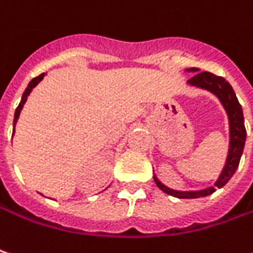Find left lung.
<instances>
[{"instance_id": "obj_1", "label": "left lung", "mask_w": 253, "mask_h": 253, "mask_svg": "<svg viewBox=\"0 0 253 253\" xmlns=\"http://www.w3.org/2000/svg\"><path fill=\"white\" fill-rule=\"evenodd\" d=\"M187 73H196L191 79L187 81V84L191 87L203 89L208 90L211 95H214L219 102L222 103L223 109L226 111V115L229 119V150L226 163L223 166V170L219 174L217 180L214 181L213 186L202 190H190V191H181V190H174L163 184L158 177L154 174V181L158 186V189L163 190L164 193L174 196L177 199H199V197H206L209 194L214 193L216 189H222L226 183L233 177L236 169L239 167L241 157L244 154L245 141H246V129H245V119L242 106L236 98V93L230 83L216 76L210 72H200L197 67L186 69Z\"/></svg>"}]
</instances>
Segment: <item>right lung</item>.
Returning a JSON list of instances; mask_svg holds the SVG:
<instances>
[{"mask_svg": "<svg viewBox=\"0 0 253 253\" xmlns=\"http://www.w3.org/2000/svg\"><path fill=\"white\" fill-rule=\"evenodd\" d=\"M45 75L44 73H42L40 76H37V78H34L33 81L28 83V86L26 87V90H24V93H23V96H21V102H20V105H18V108L15 109V114H14V129H12V135H14V132H15V124H17V121H18V118H20V112H21V109H23V106H24V103L27 102L28 95L31 93V90L40 83V82L43 81V78H44Z\"/></svg>", "mask_w": 253, "mask_h": 253, "instance_id": "obj_1", "label": "right lung"}]
</instances>
